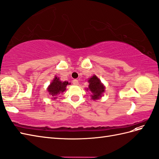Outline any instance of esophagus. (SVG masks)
Wrapping results in <instances>:
<instances>
[{"label": "esophagus", "mask_w": 159, "mask_h": 159, "mask_svg": "<svg viewBox=\"0 0 159 159\" xmlns=\"http://www.w3.org/2000/svg\"><path fill=\"white\" fill-rule=\"evenodd\" d=\"M72 83L75 84V85H78L79 84V80H76V79H75L72 80Z\"/></svg>", "instance_id": "1"}]
</instances>
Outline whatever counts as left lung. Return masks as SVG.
<instances>
[{"mask_svg": "<svg viewBox=\"0 0 159 159\" xmlns=\"http://www.w3.org/2000/svg\"><path fill=\"white\" fill-rule=\"evenodd\" d=\"M89 89L91 92L92 94V99H98L99 98L102 97V93L104 92V87L101 83V81L96 76H93L89 80Z\"/></svg>", "mask_w": 159, "mask_h": 159, "instance_id": "obj_1", "label": "left lung"}]
</instances>
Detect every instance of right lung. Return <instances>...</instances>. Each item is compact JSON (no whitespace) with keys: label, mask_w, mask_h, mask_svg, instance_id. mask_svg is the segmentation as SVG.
<instances>
[{"label":"right lung","mask_w":159,"mask_h":159,"mask_svg":"<svg viewBox=\"0 0 159 159\" xmlns=\"http://www.w3.org/2000/svg\"><path fill=\"white\" fill-rule=\"evenodd\" d=\"M68 82L67 81H64V82H61L59 78L55 77L53 82L51 83L50 85L48 87L47 90L49 91L50 95H52V96H55V95H57L60 94L62 92H64L66 90V87L68 84Z\"/></svg>","instance_id":"right-lung-1"}]
</instances>
